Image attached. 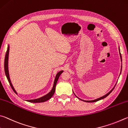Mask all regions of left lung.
I'll use <instances>...</instances> for the list:
<instances>
[{"label": "left lung", "instance_id": "left-lung-1", "mask_svg": "<svg viewBox=\"0 0 128 128\" xmlns=\"http://www.w3.org/2000/svg\"><path fill=\"white\" fill-rule=\"evenodd\" d=\"M119 52H120V49H119ZM120 57H121V60H122V56H121V54H120ZM114 88H115V87H114ZM114 88L112 89V90L110 92H108V93L107 94H106V95H104V96H103V97H100V98H98V99H97V100H84V101H85V102H97V101H98V100H102V99H104V98H106L107 96H108L110 94L111 92H112V91L113 90H114ZM80 99V98H79Z\"/></svg>", "mask_w": 128, "mask_h": 128}]
</instances>
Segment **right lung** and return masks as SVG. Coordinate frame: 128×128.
<instances>
[{
	"mask_svg": "<svg viewBox=\"0 0 128 128\" xmlns=\"http://www.w3.org/2000/svg\"><path fill=\"white\" fill-rule=\"evenodd\" d=\"M9 50H10V46H8V48H7V50H6V53L5 59H4V71H5L6 75V78H7V79L8 80L9 83H10V87L13 89V90L16 93V90H14V88H13L12 83H11L10 80V76H9L8 68V60ZM62 72H63V71H60L57 74V75H56L55 80H54V85H53V88H52V90L50 92H49L48 94L44 96H43V97H42L40 98H38V99L33 100H28L27 101H28L29 102H32V103H40V102H44L45 101H46V100H48L50 99V98L53 96L54 93V92H55L56 86V84H57V81L58 80V78H59L60 76V74H61Z\"/></svg>",
	"mask_w": 128,
	"mask_h": 128,
	"instance_id": "1",
	"label": "right lung"
}]
</instances>
